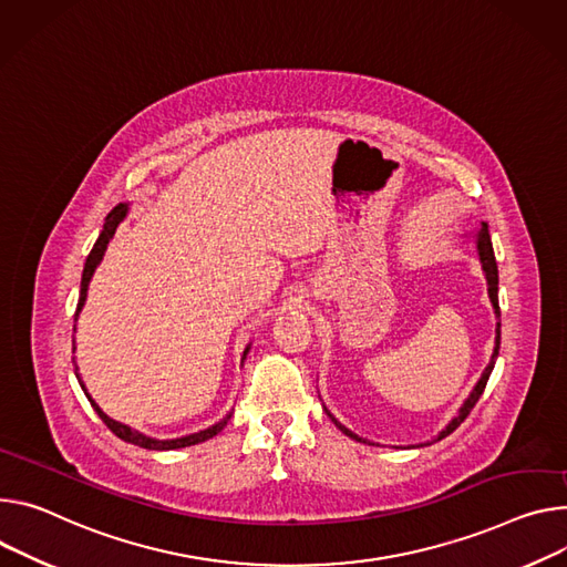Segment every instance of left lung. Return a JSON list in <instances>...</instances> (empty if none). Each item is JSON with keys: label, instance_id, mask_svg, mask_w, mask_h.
<instances>
[{"label": "left lung", "instance_id": "8db88e82", "mask_svg": "<svg viewBox=\"0 0 567 567\" xmlns=\"http://www.w3.org/2000/svg\"><path fill=\"white\" fill-rule=\"evenodd\" d=\"M477 250H480V260H482V267H484V274H486V282H488V296H491V302H493V310H495V315L499 317V302H497V262H495V252H493V244H491V235H488V226L482 221V230H480V235H477ZM499 328H502V323L497 321V328H495V332H497V337H495V350H493V357H491V364L486 367V371H484V375H482V380L477 382V386L473 389V393H471V398L463 402V406L458 409V416H454L452 419V423L439 434V439L436 441H441V439H445L447 434H452L463 421L468 419V414H471V409L477 404V400L482 398V393H484V389H486V382H488V378H491V373H493V367H495V359H497V354H499V337H502V332H499ZM330 416V414H328ZM332 419V416H330ZM334 421V425L346 434V436H350V439H354V441H362V443H367L364 439H359L357 434H352L350 430H346L337 419H332Z\"/></svg>", "mask_w": 567, "mask_h": 567}]
</instances>
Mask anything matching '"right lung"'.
Wrapping results in <instances>:
<instances>
[{
  "mask_svg": "<svg viewBox=\"0 0 567 567\" xmlns=\"http://www.w3.org/2000/svg\"><path fill=\"white\" fill-rule=\"evenodd\" d=\"M126 210H128L126 205H124V203H120L117 208L106 217L104 230H101V235H99L96 244L92 246V250H90V255H87L85 269H83V278H81V293H79V305H76V315H74V319H76V317H79V312L83 310V302H85V293H87L90 278H92L94 269L99 267L101 257H104L106 246H109V241L113 239V235H115V230H117L120 221L126 217ZM246 352H248V348L244 350V357H246ZM76 378H79V373H76ZM79 384H81V389L85 391V386H83V382H81V380H79ZM85 395H87V391H85ZM87 400H90V404L94 406V411L99 414V419L106 423V427H109L115 436H120V439H122V441H126V443H133V445L146 447V450H176V447H187V445L203 443V441H208V439L217 436V434L226 427V423H228V419H230V416H226V419H224V421H219L217 425H213V427H208V430H203V432H196V434H189V436H183V439H174V441H156V439H148V436H144V434H140V432H135V430H131V427H126V425H122V423H117V421L109 419V416L104 414V411L99 409V404H96L90 395H87Z\"/></svg>",
  "mask_w": 567,
  "mask_h": 567,
  "instance_id": "1",
  "label": "right lung"
}]
</instances>
